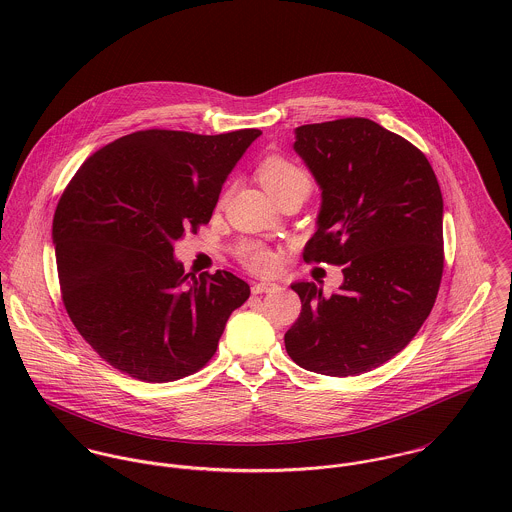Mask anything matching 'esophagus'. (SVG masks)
I'll list each match as a JSON object with an SVG mask.
<instances>
[{
  "label": "esophagus",
  "instance_id": "obj_1",
  "mask_svg": "<svg viewBox=\"0 0 512 512\" xmlns=\"http://www.w3.org/2000/svg\"><path fill=\"white\" fill-rule=\"evenodd\" d=\"M279 286L275 283H253L251 286V292L253 294H263V292H273V290H277Z\"/></svg>",
  "mask_w": 512,
  "mask_h": 512
}]
</instances>
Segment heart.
<instances>
[{"label": "heart", "instance_id": "b5f03b06", "mask_svg": "<svg viewBox=\"0 0 512 512\" xmlns=\"http://www.w3.org/2000/svg\"><path fill=\"white\" fill-rule=\"evenodd\" d=\"M259 178L269 194L275 190H281L283 186L294 184V182L310 184V176L306 174V171L284 161L281 157H269L267 161H263L259 167ZM241 257H243L245 265L257 273H269L277 265V255L271 249H267L265 245H257V243L245 245Z\"/></svg>", "mask_w": 512, "mask_h": 512}]
</instances>
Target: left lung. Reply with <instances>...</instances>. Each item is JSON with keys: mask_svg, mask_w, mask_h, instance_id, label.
<instances>
[{"mask_svg": "<svg viewBox=\"0 0 512 512\" xmlns=\"http://www.w3.org/2000/svg\"><path fill=\"white\" fill-rule=\"evenodd\" d=\"M294 151L322 190L304 261L343 265L324 296L290 284L302 312L284 334L290 359L314 373H367L402 351L428 318L444 271V200L428 159L365 117L294 129Z\"/></svg>", "mask_w": 512, "mask_h": 512, "instance_id": "8db88e82", "label": "left lung"}]
</instances>
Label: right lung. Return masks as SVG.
<instances>
[{
    "label": "right lung",
    "mask_w": 512,
    "mask_h": 512,
    "mask_svg": "<svg viewBox=\"0 0 512 512\" xmlns=\"http://www.w3.org/2000/svg\"><path fill=\"white\" fill-rule=\"evenodd\" d=\"M261 135L147 129L96 151L60 196L53 243L66 312L121 373L169 383L202 369L249 284L184 273L174 241L208 224L222 186Z\"/></svg>",
    "instance_id": "1"
}]
</instances>
